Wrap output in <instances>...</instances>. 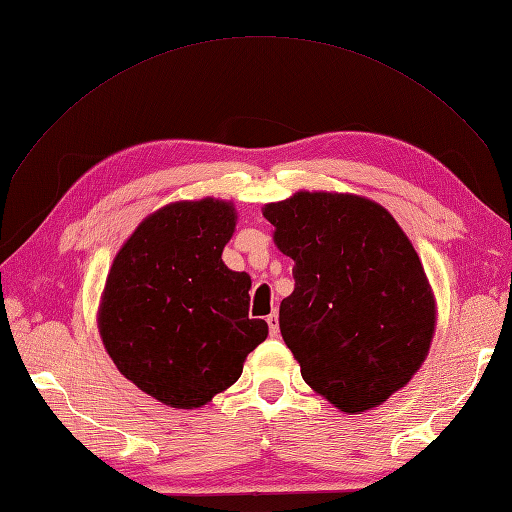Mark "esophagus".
<instances>
[{
    "label": "esophagus",
    "instance_id": "34e87169",
    "mask_svg": "<svg viewBox=\"0 0 512 512\" xmlns=\"http://www.w3.org/2000/svg\"><path fill=\"white\" fill-rule=\"evenodd\" d=\"M267 323H269V334L271 336H278L280 334V321H278V313H271L267 317Z\"/></svg>",
    "mask_w": 512,
    "mask_h": 512
}]
</instances>
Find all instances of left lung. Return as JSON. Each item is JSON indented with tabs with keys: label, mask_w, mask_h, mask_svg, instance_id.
I'll use <instances>...</instances> for the list:
<instances>
[{
	"label": "left lung",
	"mask_w": 512,
	"mask_h": 512,
	"mask_svg": "<svg viewBox=\"0 0 512 512\" xmlns=\"http://www.w3.org/2000/svg\"><path fill=\"white\" fill-rule=\"evenodd\" d=\"M263 215L295 263L280 332L304 382L343 413L380 406L434 336L436 299L413 243L389 210L354 193L297 191Z\"/></svg>",
	"instance_id": "left-lung-1"
}]
</instances>
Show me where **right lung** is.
I'll use <instances>...</instances> for the list:
<instances>
[{"mask_svg":"<svg viewBox=\"0 0 512 512\" xmlns=\"http://www.w3.org/2000/svg\"><path fill=\"white\" fill-rule=\"evenodd\" d=\"M236 228L232 202H173L121 245L97 308L108 356L132 384L171 408H199L241 378L267 339L249 319L252 278L221 260Z\"/></svg>","mask_w":512,"mask_h":512,"instance_id":"obj_1","label":"right lung"}]
</instances>
